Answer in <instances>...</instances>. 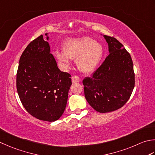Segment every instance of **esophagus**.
I'll use <instances>...</instances> for the list:
<instances>
[{
    "instance_id": "esophagus-1",
    "label": "esophagus",
    "mask_w": 155,
    "mask_h": 155,
    "mask_svg": "<svg viewBox=\"0 0 155 155\" xmlns=\"http://www.w3.org/2000/svg\"><path fill=\"white\" fill-rule=\"evenodd\" d=\"M80 81V78L77 76H73L72 77V82L73 83H78Z\"/></svg>"
}]
</instances>
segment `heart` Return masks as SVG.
Listing matches in <instances>:
<instances>
[{"instance_id": "obj_1", "label": "heart", "mask_w": 155, "mask_h": 155, "mask_svg": "<svg viewBox=\"0 0 155 155\" xmlns=\"http://www.w3.org/2000/svg\"><path fill=\"white\" fill-rule=\"evenodd\" d=\"M63 52L55 51L56 58L66 67L70 65V60L76 59V64L83 73H91L101 61L103 47L98 41L89 37L71 38L62 45Z\"/></svg>"}]
</instances>
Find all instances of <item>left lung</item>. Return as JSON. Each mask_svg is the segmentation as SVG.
<instances>
[{
  "label": "left lung",
  "instance_id": "1",
  "mask_svg": "<svg viewBox=\"0 0 155 155\" xmlns=\"http://www.w3.org/2000/svg\"><path fill=\"white\" fill-rule=\"evenodd\" d=\"M104 37L110 54L91 77L83 81L87 102L99 113L117 110L125 105L135 83L130 54L116 38Z\"/></svg>",
  "mask_w": 155,
  "mask_h": 155
}]
</instances>
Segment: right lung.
<instances>
[{
  "label": "right lung",
  "instance_id": "right-lung-1",
  "mask_svg": "<svg viewBox=\"0 0 155 155\" xmlns=\"http://www.w3.org/2000/svg\"><path fill=\"white\" fill-rule=\"evenodd\" d=\"M49 40L48 33H45ZM71 76L61 72L48 42L41 35L30 43L19 60L17 90L27 111L38 120L54 122L67 104Z\"/></svg>",
  "mask_w": 155,
  "mask_h": 155
}]
</instances>
